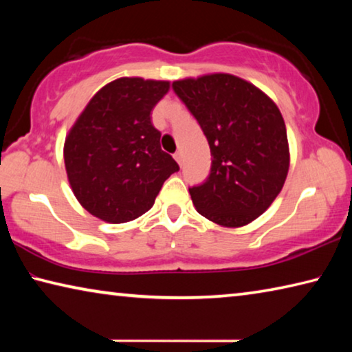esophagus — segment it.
Listing matches in <instances>:
<instances>
[{
    "label": "esophagus",
    "instance_id": "34e87169",
    "mask_svg": "<svg viewBox=\"0 0 352 352\" xmlns=\"http://www.w3.org/2000/svg\"><path fill=\"white\" fill-rule=\"evenodd\" d=\"M174 158H175V162L178 163V164H183V153L182 152H175L174 153Z\"/></svg>",
    "mask_w": 352,
    "mask_h": 352
}]
</instances>
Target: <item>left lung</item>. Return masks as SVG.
Segmentation results:
<instances>
[{
  "mask_svg": "<svg viewBox=\"0 0 352 352\" xmlns=\"http://www.w3.org/2000/svg\"><path fill=\"white\" fill-rule=\"evenodd\" d=\"M172 88L211 148L210 175L189 188L195 210L230 228L253 222L281 192L289 172L281 111L253 83L231 74L177 80Z\"/></svg>",
  "mask_w": 352,
  "mask_h": 352,
  "instance_id": "obj_1",
  "label": "left lung"
}]
</instances>
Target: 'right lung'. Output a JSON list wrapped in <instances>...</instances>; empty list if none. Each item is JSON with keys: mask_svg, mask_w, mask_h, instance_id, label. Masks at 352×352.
Returning a JSON list of instances; mask_svg holds the SVG:
<instances>
[{"mask_svg": "<svg viewBox=\"0 0 352 352\" xmlns=\"http://www.w3.org/2000/svg\"><path fill=\"white\" fill-rule=\"evenodd\" d=\"M170 83L121 77L94 94L65 140L71 189L94 217L124 223L151 210L178 164L162 151L151 111Z\"/></svg>", "mask_w": 352, "mask_h": 352, "instance_id": "add662e5", "label": "right lung"}]
</instances>
